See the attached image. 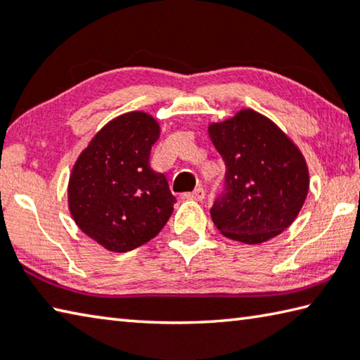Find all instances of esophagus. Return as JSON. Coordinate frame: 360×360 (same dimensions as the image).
<instances>
[{"mask_svg":"<svg viewBox=\"0 0 360 360\" xmlns=\"http://www.w3.org/2000/svg\"><path fill=\"white\" fill-rule=\"evenodd\" d=\"M182 198H184V200H197V202H202V200L205 198L203 187H197L193 192L182 193Z\"/></svg>","mask_w":360,"mask_h":360,"instance_id":"1","label":"esophagus"}]
</instances>
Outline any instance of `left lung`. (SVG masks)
I'll return each mask as SVG.
<instances>
[{
  "mask_svg": "<svg viewBox=\"0 0 360 360\" xmlns=\"http://www.w3.org/2000/svg\"><path fill=\"white\" fill-rule=\"evenodd\" d=\"M208 131L225 163L212 222L224 236L246 245L275 238L295 221L308 195L302 152L276 124L252 109L211 124Z\"/></svg>",
  "mask_w": 360,
  "mask_h": 360,
  "instance_id": "obj_1",
  "label": "left lung"
}]
</instances>
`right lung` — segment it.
Here are the masks:
<instances>
[{"instance_id":"right-lung-1","label":"right lung","mask_w":360,"mask_h":360,"mask_svg":"<svg viewBox=\"0 0 360 360\" xmlns=\"http://www.w3.org/2000/svg\"><path fill=\"white\" fill-rule=\"evenodd\" d=\"M160 127L133 111L96 133L72 167L68 206L77 227L108 251L127 252L158 235L176 198L149 165Z\"/></svg>"}]
</instances>
